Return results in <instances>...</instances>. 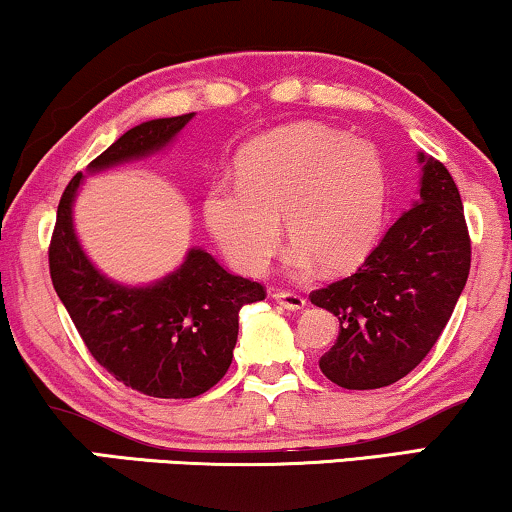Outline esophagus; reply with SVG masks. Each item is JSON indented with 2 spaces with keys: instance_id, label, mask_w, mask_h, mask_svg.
<instances>
[{
  "instance_id": "1",
  "label": "esophagus",
  "mask_w": 512,
  "mask_h": 512,
  "mask_svg": "<svg viewBox=\"0 0 512 512\" xmlns=\"http://www.w3.org/2000/svg\"><path fill=\"white\" fill-rule=\"evenodd\" d=\"M272 298H275L279 305H284L286 310H293V312L303 310V307L307 305V300L300 296V293H293V291H277V293H272Z\"/></svg>"
}]
</instances>
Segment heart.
I'll return each mask as SVG.
<instances>
[{
    "instance_id": "obj_1",
    "label": "heart",
    "mask_w": 512,
    "mask_h": 512,
    "mask_svg": "<svg viewBox=\"0 0 512 512\" xmlns=\"http://www.w3.org/2000/svg\"><path fill=\"white\" fill-rule=\"evenodd\" d=\"M387 209V170L373 146L319 123L275 130L247 146L240 181L216 179L205 219L235 268L261 275L282 240L291 263L349 270L380 235Z\"/></svg>"
}]
</instances>
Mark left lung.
Instances as JSON below:
<instances>
[{
  "label": "left lung",
  "instance_id": "1",
  "mask_svg": "<svg viewBox=\"0 0 512 512\" xmlns=\"http://www.w3.org/2000/svg\"><path fill=\"white\" fill-rule=\"evenodd\" d=\"M419 202L387 230L361 268L310 293L340 321L319 359L342 389L389 387L415 370L450 321L471 270L459 188L440 160L419 153Z\"/></svg>",
  "mask_w": 512,
  "mask_h": 512
}]
</instances>
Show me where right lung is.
I'll return each mask as SVG.
<instances>
[{
	"label": "right lung",
	"instance_id": "1",
	"mask_svg": "<svg viewBox=\"0 0 512 512\" xmlns=\"http://www.w3.org/2000/svg\"><path fill=\"white\" fill-rule=\"evenodd\" d=\"M193 114L156 118L116 139L90 170L142 158L170 142ZM81 172L58 205L48 268L62 305L93 359L118 382L153 398H195L226 375L240 328L242 305L265 298V286L230 275L212 254L188 251L163 282L130 289L93 268L79 247L72 202Z\"/></svg>",
	"mask_w": 512,
	"mask_h": 512
}]
</instances>
